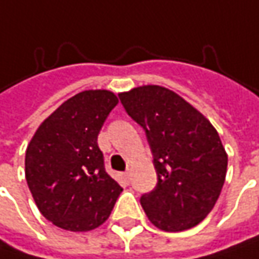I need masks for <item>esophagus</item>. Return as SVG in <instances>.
<instances>
[{"label":"esophagus","instance_id":"obj_1","mask_svg":"<svg viewBox=\"0 0 259 259\" xmlns=\"http://www.w3.org/2000/svg\"><path fill=\"white\" fill-rule=\"evenodd\" d=\"M122 177H123V180H125L126 183H130V178H131V174H130V171H125V172L122 174Z\"/></svg>","mask_w":259,"mask_h":259}]
</instances>
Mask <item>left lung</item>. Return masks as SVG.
<instances>
[{
  "label": "left lung",
  "instance_id": "left-lung-1",
  "mask_svg": "<svg viewBox=\"0 0 259 259\" xmlns=\"http://www.w3.org/2000/svg\"><path fill=\"white\" fill-rule=\"evenodd\" d=\"M125 112L144 130L157 174L140 202L157 229L197 226L221 193L227 153L212 123L174 91L143 85L120 93Z\"/></svg>",
  "mask_w": 259,
  "mask_h": 259
}]
</instances>
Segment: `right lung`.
Wrapping results in <instances>:
<instances>
[{
  "label": "right lung",
  "mask_w": 259,
  "mask_h": 259,
  "mask_svg": "<svg viewBox=\"0 0 259 259\" xmlns=\"http://www.w3.org/2000/svg\"><path fill=\"white\" fill-rule=\"evenodd\" d=\"M118 97L82 91L47 118L26 149L25 174L39 212L54 226L90 231L109 218L122 187L104 169L97 137Z\"/></svg>",
  "instance_id": "1"
}]
</instances>
